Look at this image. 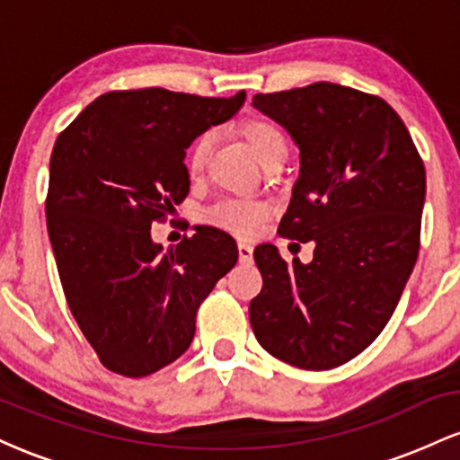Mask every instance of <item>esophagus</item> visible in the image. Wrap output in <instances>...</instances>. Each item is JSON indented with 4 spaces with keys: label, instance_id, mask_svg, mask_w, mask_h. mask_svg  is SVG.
Returning a JSON list of instances; mask_svg holds the SVG:
<instances>
[{
    "label": "esophagus",
    "instance_id": "34e87169",
    "mask_svg": "<svg viewBox=\"0 0 460 460\" xmlns=\"http://www.w3.org/2000/svg\"><path fill=\"white\" fill-rule=\"evenodd\" d=\"M237 252H240V261L242 263H251L252 261V246L248 242H237Z\"/></svg>",
    "mask_w": 460,
    "mask_h": 460
}]
</instances>
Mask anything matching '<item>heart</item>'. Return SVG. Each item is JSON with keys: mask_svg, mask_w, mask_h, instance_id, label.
I'll return each mask as SVG.
<instances>
[{"mask_svg": "<svg viewBox=\"0 0 460 460\" xmlns=\"http://www.w3.org/2000/svg\"><path fill=\"white\" fill-rule=\"evenodd\" d=\"M240 134L263 166H268V164H272L274 160H285V155H288V142H285V136L274 128L272 123H268V120L248 119L240 125ZM209 149H212V138H209V134L199 136V138L194 140V145L190 146L186 157L190 175L197 177L199 172L203 171ZM266 216L268 205L263 203V200L225 199L209 209L208 223L220 226V229L225 231H231V234L235 235L251 237L260 231Z\"/></svg>", "mask_w": 460, "mask_h": 460, "instance_id": "obj_1", "label": "heart"}]
</instances>
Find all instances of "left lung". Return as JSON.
<instances>
[{"label":"left lung","instance_id":"left-lung-1","mask_svg":"<svg viewBox=\"0 0 460 460\" xmlns=\"http://www.w3.org/2000/svg\"><path fill=\"white\" fill-rule=\"evenodd\" d=\"M292 136L300 172L279 234L314 242V260L255 248L263 288L248 315L272 357L331 369L381 335L420 252L426 171L409 129L381 97L318 82L255 94Z\"/></svg>","mask_w":460,"mask_h":460}]
</instances>
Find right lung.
I'll return each mask as SVG.
<instances>
[{
  "instance_id": "add662e5",
  "label": "right lung",
  "mask_w": 460,
  "mask_h": 460,
  "mask_svg": "<svg viewBox=\"0 0 460 460\" xmlns=\"http://www.w3.org/2000/svg\"><path fill=\"white\" fill-rule=\"evenodd\" d=\"M244 102V91L229 99L114 91L58 136L47 231L68 309L116 374L149 376L181 357L200 303L235 266V240L216 226L164 251L151 225L188 197L192 140Z\"/></svg>"
}]
</instances>
